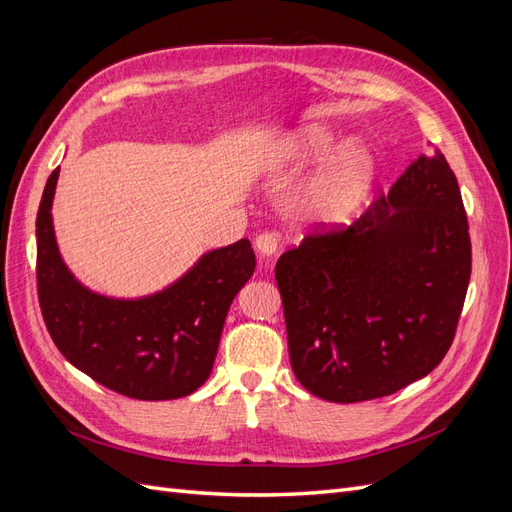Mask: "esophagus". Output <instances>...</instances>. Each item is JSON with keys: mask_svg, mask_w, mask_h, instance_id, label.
Wrapping results in <instances>:
<instances>
[{"mask_svg": "<svg viewBox=\"0 0 512 512\" xmlns=\"http://www.w3.org/2000/svg\"><path fill=\"white\" fill-rule=\"evenodd\" d=\"M254 245L260 256H273L277 252V235L275 232H260Z\"/></svg>", "mask_w": 512, "mask_h": 512, "instance_id": "obj_1", "label": "esophagus"}]
</instances>
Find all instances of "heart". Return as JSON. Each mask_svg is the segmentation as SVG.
Instances as JSON below:
<instances>
[{"label": "heart", "instance_id": "obj_1", "mask_svg": "<svg viewBox=\"0 0 512 512\" xmlns=\"http://www.w3.org/2000/svg\"><path fill=\"white\" fill-rule=\"evenodd\" d=\"M335 147L333 138L322 130H309L297 147L303 158H320ZM374 181V160L363 149L346 151L331 173L309 196L307 211L320 220H342L361 203Z\"/></svg>", "mask_w": 512, "mask_h": 512}]
</instances>
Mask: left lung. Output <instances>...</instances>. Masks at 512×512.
Segmentation results:
<instances>
[{
	"instance_id": "obj_1",
	"label": "left lung",
	"mask_w": 512,
	"mask_h": 512,
	"mask_svg": "<svg viewBox=\"0 0 512 512\" xmlns=\"http://www.w3.org/2000/svg\"><path fill=\"white\" fill-rule=\"evenodd\" d=\"M470 273L457 177L433 149L352 226L318 224L277 260L294 376L335 404L427 376L453 344Z\"/></svg>"
}]
</instances>
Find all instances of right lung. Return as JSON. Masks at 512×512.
<instances>
[{"label":"right lung","instance_id":"1","mask_svg":"<svg viewBox=\"0 0 512 512\" xmlns=\"http://www.w3.org/2000/svg\"><path fill=\"white\" fill-rule=\"evenodd\" d=\"M57 177L59 168L46 181L36 218L38 301L57 350L119 395L162 401L194 393L211 374L228 307L254 273L250 241L205 254L151 297L108 299L76 282L57 252L51 220Z\"/></svg>","mask_w":512,"mask_h":512}]
</instances>
